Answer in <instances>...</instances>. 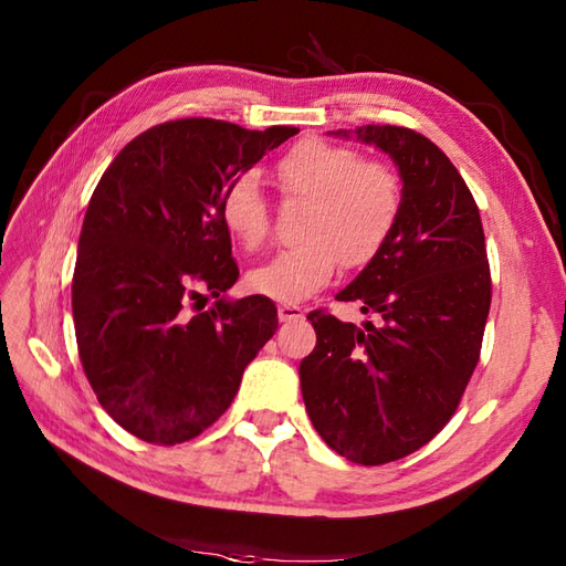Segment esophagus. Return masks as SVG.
<instances>
[{
	"mask_svg": "<svg viewBox=\"0 0 566 566\" xmlns=\"http://www.w3.org/2000/svg\"><path fill=\"white\" fill-rule=\"evenodd\" d=\"M276 316H280L282 323H286V321L302 318L304 311H302V306H296V304H280V306H276Z\"/></svg>",
	"mask_w": 566,
	"mask_h": 566,
	"instance_id": "1",
	"label": "esophagus"
}]
</instances>
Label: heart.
I'll return each instance as SVG.
<instances>
[{"label":"heart","instance_id":"b5f03b06","mask_svg":"<svg viewBox=\"0 0 566 566\" xmlns=\"http://www.w3.org/2000/svg\"><path fill=\"white\" fill-rule=\"evenodd\" d=\"M282 185L311 199L306 243L280 250L248 274L250 292L280 304L304 302L333 282L340 264L363 268L387 245L401 211V185L387 165L365 163L347 146L298 140L280 160ZM221 219L240 245L258 248L270 213L255 175H240L221 199Z\"/></svg>","mask_w":566,"mask_h":566}]
</instances>
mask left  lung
Listing matches in <instances>:
<instances>
[{
    "instance_id": "obj_1",
    "label": "left lung",
    "mask_w": 566,
    "mask_h": 566,
    "mask_svg": "<svg viewBox=\"0 0 566 566\" xmlns=\"http://www.w3.org/2000/svg\"><path fill=\"white\" fill-rule=\"evenodd\" d=\"M328 134L387 153L401 177L387 245L335 296L371 321L308 314L316 347L298 365L318 436L371 467L423 448L457 411L482 350L491 274L472 191L436 143L375 124Z\"/></svg>"
}]
</instances>
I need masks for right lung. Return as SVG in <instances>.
<instances>
[{
	"label": "right lung",
	"instance_id": "1",
	"mask_svg": "<svg viewBox=\"0 0 566 566\" xmlns=\"http://www.w3.org/2000/svg\"><path fill=\"white\" fill-rule=\"evenodd\" d=\"M296 134L179 118L143 130L102 175L77 243L72 318L84 375L130 436L197 438L274 335L268 296H226L238 264L221 199Z\"/></svg>",
	"mask_w": 566,
	"mask_h": 566
}]
</instances>
